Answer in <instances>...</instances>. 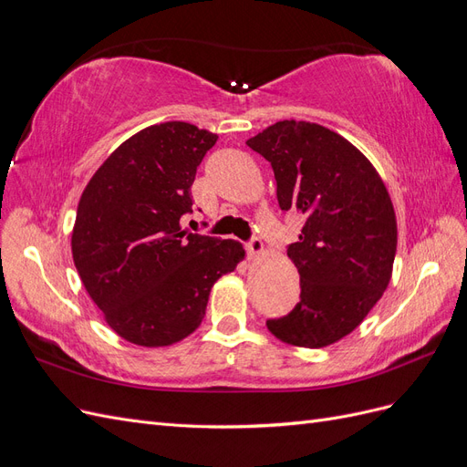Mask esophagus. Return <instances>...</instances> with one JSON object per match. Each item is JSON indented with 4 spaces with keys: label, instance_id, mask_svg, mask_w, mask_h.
<instances>
[{
    "label": "esophagus",
    "instance_id": "1",
    "mask_svg": "<svg viewBox=\"0 0 467 467\" xmlns=\"http://www.w3.org/2000/svg\"><path fill=\"white\" fill-rule=\"evenodd\" d=\"M245 249H247V253H249L251 257H253V255H259V253L263 251L261 239H257V237H251L249 242H245Z\"/></svg>",
    "mask_w": 467,
    "mask_h": 467
}]
</instances>
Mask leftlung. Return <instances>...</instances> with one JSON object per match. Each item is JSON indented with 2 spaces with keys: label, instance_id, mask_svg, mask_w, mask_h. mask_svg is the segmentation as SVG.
<instances>
[{
  "label": "left lung",
  "instance_id": "obj_1",
  "mask_svg": "<svg viewBox=\"0 0 467 467\" xmlns=\"http://www.w3.org/2000/svg\"><path fill=\"white\" fill-rule=\"evenodd\" d=\"M247 146L271 163L282 210L304 216L288 257L300 302L266 319L280 341L321 348L357 329L391 278L398 223L386 185L348 140L306 120H280Z\"/></svg>",
  "mask_w": 467,
  "mask_h": 467
}]
</instances>
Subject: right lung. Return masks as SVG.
I'll use <instances>...</instances> for the list:
<instances>
[{
  "label": "right lung",
  "instance_id": "right-lung-1",
  "mask_svg": "<svg viewBox=\"0 0 467 467\" xmlns=\"http://www.w3.org/2000/svg\"><path fill=\"white\" fill-rule=\"evenodd\" d=\"M216 140L189 122L150 126L112 151L81 194L76 268L110 329L134 345L191 335L214 282L245 257L234 239L181 230L196 167Z\"/></svg>",
  "mask_w": 467,
  "mask_h": 467
}]
</instances>
